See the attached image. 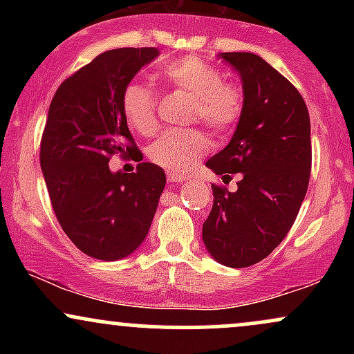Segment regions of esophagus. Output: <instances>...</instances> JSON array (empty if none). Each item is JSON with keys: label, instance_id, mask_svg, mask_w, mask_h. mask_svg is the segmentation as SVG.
Returning a JSON list of instances; mask_svg holds the SVG:
<instances>
[{"label": "esophagus", "instance_id": "34e87169", "mask_svg": "<svg viewBox=\"0 0 354 354\" xmlns=\"http://www.w3.org/2000/svg\"><path fill=\"white\" fill-rule=\"evenodd\" d=\"M186 180H188V174L185 173H171V171L168 173V181L171 183H183Z\"/></svg>", "mask_w": 354, "mask_h": 354}]
</instances>
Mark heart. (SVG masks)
Masks as SVG:
<instances>
[{"mask_svg": "<svg viewBox=\"0 0 354 354\" xmlns=\"http://www.w3.org/2000/svg\"><path fill=\"white\" fill-rule=\"evenodd\" d=\"M169 88L193 96L189 121H201L216 135L230 133L241 120L245 96L238 86L225 83L223 73L198 58L185 56L166 63L158 73ZM158 96L141 83L126 84L121 109L126 123L140 135L149 136L158 128ZM209 141L201 129H171L149 145L148 158L166 171L186 173L208 151Z\"/></svg>", "mask_w": 354, "mask_h": 354, "instance_id": "heart-1", "label": "heart"}]
</instances>
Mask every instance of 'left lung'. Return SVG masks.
I'll return each instance as SVG.
<instances>
[{
	"instance_id": "obj_1",
	"label": "left lung",
	"mask_w": 354,
	"mask_h": 354,
	"mask_svg": "<svg viewBox=\"0 0 354 354\" xmlns=\"http://www.w3.org/2000/svg\"><path fill=\"white\" fill-rule=\"evenodd\" d=\"M238 71L245 109L225 149L206 161L223 180L239 173L231 193L211 185L213 208L203 241L221 265L246 268L265 259L293 226L311 171V126L293 84L261 56L219 53Z\"/></svg>"
}]
</instances>
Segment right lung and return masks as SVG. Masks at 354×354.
<instances>
[{"instance_id":"right-lung-1","label":"right lung","mask_w":354,"mask_h":354,"mask_svg":"<svg viewBox=\"0 0 354 354\" xmlns=\"http://www.w3.org/2000/svg\"><path fill=\"white\" fill-rule=\"evenodd\" d=\"M160 55L118 48L96 56L56 89L41 138L39 163L61 228L91 258L116 261L140 248L166 185L165 171L140 163L111 173L109 158L143 160L121 109L126 84Z\"/></svg>"}]
</instances>
